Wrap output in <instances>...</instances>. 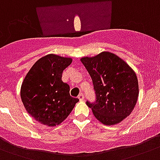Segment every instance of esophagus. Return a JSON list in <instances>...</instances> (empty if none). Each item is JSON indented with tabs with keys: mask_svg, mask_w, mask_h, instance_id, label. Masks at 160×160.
<instances>
[{
	"mask_svg": "<svg viewBox=\"0 0 160 160\" xmlns=\"http://www.w3.org/2000/svg\"><path fill=\"white\" fill-rule=\"evenodd\" d=\"M78 99L80 100V101H83V100H85V95H84V94H82V93H80V95H78Z\"/></svg>",
	"mask_w": 160,
	"mask_h": 160,
	"instance_id": "obj_1",
	"label": "esophagus"
}]
</instances>
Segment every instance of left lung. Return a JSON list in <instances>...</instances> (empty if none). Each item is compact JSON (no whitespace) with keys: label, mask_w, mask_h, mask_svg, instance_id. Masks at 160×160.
<instances>
[{"label":"left lung","mask_w":160,"mask_h":160,"mask_svg":"<svg viewBox=\"0 0 160 160\" xmlns=\"http://www.w3.org/2000/svg\"><path fill=\"white\" fill-rule=\"evenodd\" d=\"M92 79L96 100L86 105L105 125L119 124L129 116L136 105L139 84L133 69L118 55L103 51L93 57H82Z\"/></svg>","instance_id":"left-lung-1"}]
</instances>
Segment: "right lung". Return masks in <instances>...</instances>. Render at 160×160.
Returning <instances> with one entry per match:
<instances>
[{"instance_id": "add662e5", "label": "right lung", "mask_w": 160, "mask_h": 160, "mask_svg": "<svg viewBox=\"0 0 160 160\" xmlns=\"http://www.w3.org/2000/svg\"><path fill=\"white\" fill-rule=\"evenodd\" d=\"M72 59L50 54L39 59L26 74L21 87L25 109L36 121L55 126L72 111L77 98L70 95V86L61 80Z\"/></svg>"}]
</instances>
